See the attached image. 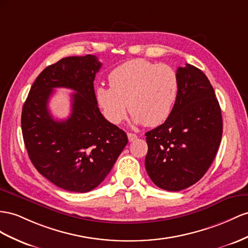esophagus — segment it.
Returning <instances> with one entry per match:
<instances>
[{"instance_id":"obj_1","label":"esophagus","mask_w":248,"mask_h":248,"mask_svg":"<svg viewBox=\"0 0 248 248\" xmlns=\"http://www.w3.org/2000/svg\"><path fill=\"white\" fill-rule=\"evenodd\" d=\"M136 138H137V135L134 134V133H128V139H129V141L135 140Z\"/></svg>"}]
</instances>
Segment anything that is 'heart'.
Returning <instances> with one entry per match:
<instances>
[{
  "mask_svg": "<svg viewBox=\"0 0 248 248\" xmlns=\"http://www.w3.org/2000/svg\"><path fill=\"white\" fill-rule=\"evenodd\" d=\"M110 88L98 86L94 95L108 122L122 124L129 110L136 124L154 126L170 116L178 93V76L168 65L136 59L109 74Z\"/></svg>",
  "mask_w": 248,
  "mask_h": 248,
  "instance_id": "heart-1",
  "label": "heart"
}]
</instances>
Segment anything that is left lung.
<instances>
[{"label":"left lung","mask_w":248,"mask_h":248,"mask_svg":"<svg viewBox=\"0 0 248 248\" xmlns=\"http://www.w3.org/2000/svg\"><path fill=\"white\" fill-rule=\"evenodd\" d=\"M178 93L166 122L145 133V170L162 189L178 192L199 181L217 154L222 137L221 109L200 69H177Z\"/></svg>","instance_id":"8db88e82"}]
</instances>
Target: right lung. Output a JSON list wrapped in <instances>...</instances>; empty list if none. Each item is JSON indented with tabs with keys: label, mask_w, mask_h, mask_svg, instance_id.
<instances>
[{
	"label": "right lung",
	"mask_w": 248,
	"mask_h": 248,
	"mask_svg": "<svg viewBox=\"0 0 248 248\" xmlns=\"http://www.w3.org/2000/svg\"><path fill=\"white\" fill-rule=\"evenodd\" d=\"M101 67L96 56H69L44 69L31 87L22 111L25 147L34 168L53 185L87 193L110 173L128 143L125 133L100 113L93 81ZM54 87H69L72 114L55 121L47 101Z\"/></svg>",
	"instance_id": "obj_1"
}]
</instances>
